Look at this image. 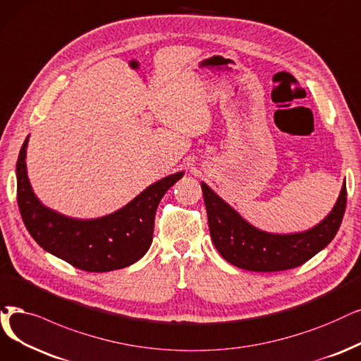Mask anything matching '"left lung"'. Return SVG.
Returning a JSON list of instances; mask_svg holds the SVG:
<instances>
[{"label": "left lung", "mask_w": 361, "mask_h": 361, "mask_svg": "<svg viewBox=\"0 0 361 361\" xmlns=\"http://www.w3.org/2000/svg\"><path fill=\"white\" fill-rule=\"evenodd\" d=\"M201 190L214 247L229 264L256 272L284 271L310 261L334 240L347 206V186L343 183L334 210L323 222L305 233L280 235L247 224L206 183H201Z\"/></svg>", "instance_id": "obj_1"}]
</instances>
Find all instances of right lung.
Segmentation results:
<instances>
[{"label":"right lung","mask_w":361,"mask_h":361,"mask_svg":"<svg viewBox=\"0 0 361 361\" xmlns=\"http://www.w3.org/2000/svg\"><path fill=\"white\" fill-rule=\"evenodd\" d=\"M27 137L19 152L18 204L27 233L49 253L78 269L106 272L137 262L152 243L158 204L183 173H175L152 183L130 203L99 219L66 218L39 203L26 175Z\"/></svg>","instance_id":"add662e5"}]
</instances>
